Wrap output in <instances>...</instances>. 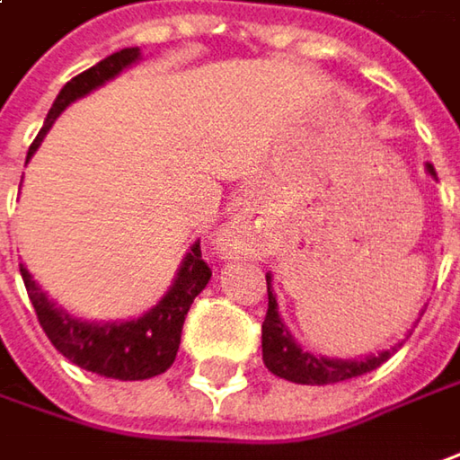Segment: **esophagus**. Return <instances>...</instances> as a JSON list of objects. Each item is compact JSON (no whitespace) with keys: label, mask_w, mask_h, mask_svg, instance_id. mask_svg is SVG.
<instances>
[{"label":"esophagus","mask_w":460,"mask_h":460,"mask_svg":"<svg viewBox=\"0 0 460 460\" xmlns=\"http://www.w3.org/2000/svg\"><path fill=\"white\" fill-rule=\"evenodd\" d=\"M254 236H252L250 226L244 221H231L229 226L221 234V247L229 252H244L250 250Z\"/></svg>","instance_id":"esophagus-1"}]
</instances>
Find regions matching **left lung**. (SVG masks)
Masks as SVG:
<instances>
[{
    "instance_id": "left-lung-1",
    "label": "left lung",
    "mask_w": 460,
    "mask_h": 460,
    "mask_svg": "<svg viewBox=\"0 0 460 460\" xmlns=\"http://www.w3.org/2000/svg\"><path fill=\"white\" fill-rule=\"evenodd\" d=\"M428 172L432 177L435 167L428 164ZM391 352H378L370 358H360V360H337V358H319L311 355L306 349H301L286 324L278 316V301L270 290V275H268V314L262 322V360L275 376L293 381V384H309V386H324V384H340L348 378H358L363 373L376 370L381 363H386Z\"/></svg>"
}]
</instances>
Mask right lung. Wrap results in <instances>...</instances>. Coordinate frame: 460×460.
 Here are the masks:
<instances>
[{
  "mask_svg": "<svg viewBox=\"0 0 460 460\" xmlns=\"http://www.w3.org/2000/svg\"><path fill=\"white\" fill-rule=\"evenodd\" d=\"M136 58H138V49L118 50L66 82L64 90L58 92L43 128L31 144L28 159L32 156V151L40 146L43 136L49 133L53 120L61 115L66 105H71L76 97H84L94 87L105 84L115 74L130 66ZM20 272L31 296L32 309L38 314V322L50 340V345L64 358H69L74 366L92 370L105 378H118V381H144L170 368L180 349L182 324L190 311V304L210 280V268L200 254V242H198L188 252L170 293L149 314L133 322H120V324H90V322L71 319L69 314L56 309L46 298V293H40V288L35 286L31 272L25 268H20Z\"/></svg>",
  "mask_w": 460,
  "mask_h": 460,
  "instance_id": "1",
  "label": "right lung"
}]
</instances>
